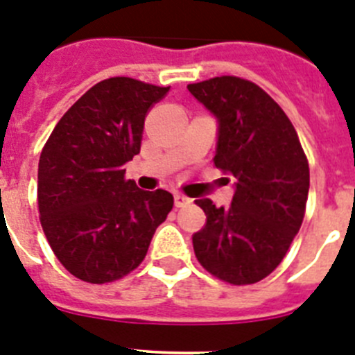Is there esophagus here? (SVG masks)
<instances>
[{"mask_svg": "<svg viewBox=\"0 0 355 355\" xmlns=\"http://www.w3.org/2000/svg\"><path fill=\"white\" fill-rule=\"evenodd\" d=\"M192 202V199L187 196H183V193H174V205L175 208H184V206H188Z\"/></svg>", "mask_w": 355, "mask_h": 355, "instance_id": "esophagus-1", "label": "esophagus"}]
</instances>
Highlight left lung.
Returning <instances> with one entry per match:
<instances>
[{
    "label": "left lung",
    "mask_w": 355,
    "mask_h": 355,
    "mask_svg": "<svg viewBox=\"0 0 355 355\" xmlns=\"http://www.w3.org/2000/svg\"><path fill=\"white\" fill-rule=\"evenodd\" d=\"M187 89L216 119L213 162L234 181L227 208L196 199L206 225L192 236L193 250L225 283H258L283 261L302 224L306 155L286 114L252 81L220 76Z\"/></svg>",
    "instance_id": "8db88e82"
}]
</instances>
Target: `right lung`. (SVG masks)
I'll return each mask as SVG.
<instances>
[{
    "mask_svg": "<svg viewBox=\"0 0 355 355\" xmlns=\"http://www.w3.org/2000/svg\"><path fill=\"white\" fill-rule=\"evenodd\" d=\"M168 87L110 78L87 90L53 130L39 159L40 224L74 277L112 283L146 258L156 227L174 206L167 190L124 180L140 153L147 110Z\"/></svg>",
    "mask_w": 355,
    "mask_h": 355,
    "instance_id": "obj_1",
    "label": "right lung"
}]
</instances>
